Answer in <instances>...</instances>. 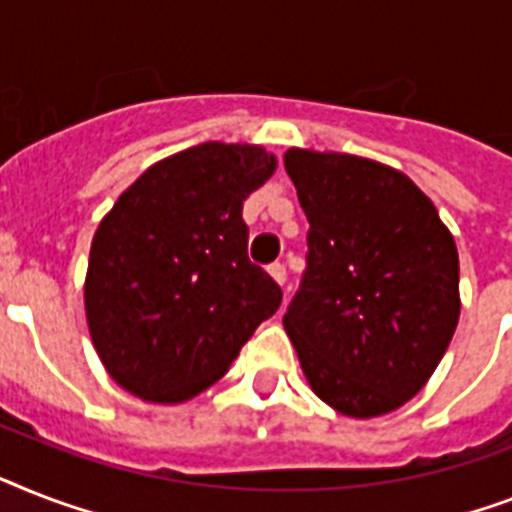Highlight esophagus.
Instances as JSON below:
<instances>
[{"label": "esophagus", "instance_id": "obj_1", "mask_svg": "<svg viewBox=\"0 0 512 512\" xmlns=\"http://www.w3.org/2000/svg\"><path fill=\"white\" fill-rule=\"evenodd\" d=\"M268 273L273 276V281H276V284H281V286L286 284V265L284 263H273L268 268Z\"/></svg>", "mask_w": 512, "mask_h": 512}]
</instances>
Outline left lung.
I'll list each match as a JSON object with an SVG mask.
<instances>
[{
  "instance_id": "obj_1",
  "label": "left lung",
  "mask_w": 512,
  "mask_h": 512,
  "mask_svg": "<svg viewBox=\"0 0 512 512\" xmlns=\"http://www.w3.org/2000/svg\"><path fill=\"white\" fill-rule=\"evenodd\" d=\"M305 210L307 268L284 315L302 373L350 418L413 400L460 318L455 239L400 170L339 152L289 149Z\"/></svg>"
}]
</instances>
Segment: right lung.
I'll use <instances>...</instances> for the list:
<instances>
[{
    "label": "right lung",
    "instance_id": "1",
    "mask_svg": "<svg viewBox=\"0 0 512 512\" xmlns=\"http://www.w3.org/2000/svg\"><path fill=\"white\" fill-rule=\"evenodd\" d=\"M276 157L205 141L155 162L102 218L83 284L99 360L126 392L176 405L213 386L281 289L249 263L244 199Z\"/></svg>",
    "mask_w": 512,
    "mask_h": 512
}]
</instances>
